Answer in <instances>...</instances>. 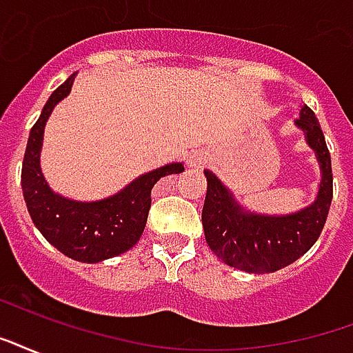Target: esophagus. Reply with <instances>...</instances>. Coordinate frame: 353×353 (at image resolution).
Returning <instances> with one entry per match:
<instances>
[{"mask_svg": "<svg viewBox=\"0 0 353 353\" xmlns=\"http://www.w3.org/2000/svg\"><path fill=\"white\" fill-rule=\"evenodd\" d=\"M196 163H201L200 159H190V165H196Z\"/></svg>", "mask_w": 353, "mask_h": 353, "instance_id": "34e87169", "label": "esophagus"}]
</instances>
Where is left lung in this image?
<instances>
[{"mask_svg":"<svg viewBox=\"0 0 353 353\" xmlns=\"http://www.w3.org/2000/svg\"><path fill=\"white\" fill-rule=\"evenodd\" d=\"M296 125L307 134L322 168L319 196L313 205L287 216H265L242 211L228 188L205 170L207 194L201 222L209 248L225 265L250 274H268L300 259L320 236L333 198L332 157L319 118L302 107Z\"/></svg>","mask_w":353,"mask_h":353,"instance_id":"8db88e82","label":"left lung"}]
</instances>
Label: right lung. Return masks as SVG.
<instances>
[{"mask_svg":"<svg viewBox=\"0 0 353 353\" xmlns=\"http://www.w3.org/2000/svg\"><path fill=\"white\" fill-rule=\"evenodd\" d=\"M72 83L74 75L51 94L29 133L21 165V188L27 211L46 241L72 259L99 263L128 252L139 242L152 207L153 185L168 174H179L185 166L174 163L148 172L107 200L87 203L55 194L40 172V146L46 120L53 107L68 96Z\"/></svg>","mask_w":353,"mask_h":353,"instance_id":"obj_1","label":"right lung"}]
</instances>
